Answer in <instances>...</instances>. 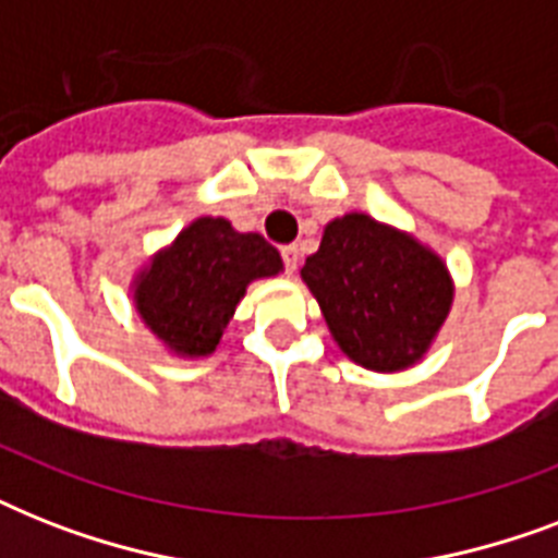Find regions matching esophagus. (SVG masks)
<instances>
[{"label":"esophagus","instance_id":"34e87169","mask_svg":"<svg viewBox=\"0 0 558 558\" xmlns=\"http://www.w3.org/2000/svg\"><path fill=\"white\" fill-rule=\"evenodd\" d=\"M280 257H283V266H287L289 275H295L298 263H301V248H298V245H283V248H280Z\"/></svg>","mask_w":558,"mask_h":558}]
</instances>
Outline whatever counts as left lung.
I'll use <instances>...</instances> for the list:
<instances>
[{"label":"left lung","mask_w":558,"mask_h":558,"mask_svg":"<svg viewBox=\"0 0 558 558\" xmlns=\"http://www.w3.org/2000/svg\"><path fill=\"white\" fill-rule=\"evenodd\" d=\"M301 280L341 353L373 373L420 365L454 301V280L440 254L365 210L324 226Z\"/></svg>","instance_id":"1"}]
</instances>
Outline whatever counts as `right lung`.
Masks as SVG:
<instances>
[{"mask_svg":"<svg viewBox=\"0 0 558 558\" xmlns=\"http://www.w3.org/2000/svg\"><path fill=\"white\" fill-rule=\"evenodd\" d=\"M280 271L278 248L260 234H243L226 217H196L135 271L130 298L170 356L205 359L219 348L248 283Z\"/></svg>","mask_w":558,"mask_h":558,"instance_id":"add662e5","label":"right lung"}]
</instances>
